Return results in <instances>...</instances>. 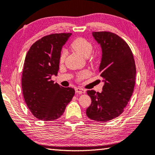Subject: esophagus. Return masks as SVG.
I'll list each match as a JSON object with an SVG mask.
<instances>
[{"label": "esophagus", "mask_w": 155, "mask_h": 155, "mask_svg": "<svg viewBox=\"0 0 155 155\" xmlns=\"http://www.w3.org/2000/svg\"><path fill=\"white\" fill-rule=\"evenodd\" d=\"M76 92L78 94H85L86 93V90H83V89H81L79 87H77L75 89Z\"/></svg>", "instance_id": "34e87169"}]
</instances>
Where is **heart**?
I'll list each match as a JSON object with an SVG mask.
<instances>
[{"label": "heart", "instance_id": "heart-1", "mask_svg": "<svg viewBox=\"0 0 155 155\" xmlns=\"http://www.w3.org/2000/svg\"><path fill=\"white\" fill-rule=\"evenodd\" d=\"M72 48L75 50L76 51L83 55L85 57H87L90 56V54L93 51V45L90 41H88L86 39L83 38H77L75 40L72 41L71 44ZM65 56H66V51L65 50H62L61 53H60L59 56V62L63 63L64 61ZM94 58V57H92ZM90 72L87 70H83V71L77 74V80L81 81L84 79V78L87 77Z\"/></svg>", "mask_w": 155, "mask_h": 155}]
</instances>
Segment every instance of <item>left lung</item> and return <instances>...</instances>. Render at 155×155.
<instances>
[{"label":"left lung","mask_w":155,"mask_h":155,"mask_svg":"<svg viewBox=\"0 0 155 155\" xmlns=\"http://www.w3.org/2000/svg\"><path fill=\"white\" fill-rule=\"evenodd\" d=\"M92 35L103 52L99 72L104 84L101 93L87 91L91 104L86 114L96 122H107L122 114L130 101L135 87V64L129 46L120 36L109 31Z\"/></svg>","instance_id":"8db88e82"}]
</instances>
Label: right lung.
Returning a JSON list of instances; mask_svg holds the SVG:
<instances>
[{"label": "right lung", "instance_id": "obj_1", "mask_svg": "<svg viewBox=\"0 0 155 155\" xmlns=\"http://www.w3.org/2000/svg\"><path fill=\"white\" fill-rule=\"evenodd\" d=\"M72 33H53L36 41L25 57L22 77V94L34 116L53 121L64 114L75 91L51 80L57 75L62 46Z\"/></svg>", "mask_w": 155, "mask_h": 155}]
</instances>
